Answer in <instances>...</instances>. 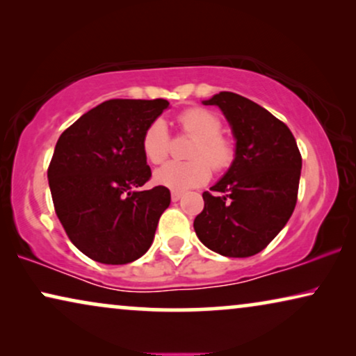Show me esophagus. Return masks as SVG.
<instances>
[{
  "label": "esophagus",
  "mask_w": 356,
  "mask_h": 356,
  "mask_svg": "<svg viewBox=\"0 0 356 356\" xmlns=\"http://www.w3.org/2000/svg\"><path fill=\"white\" fill-rule=\"evenodd\" d=\"M179 199H181V193H179V191H172V201L177 202V201H179Z\"/></svg>",
  "instance_id": "esophagus-1"
}]
</instances>
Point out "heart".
<instances>
[{
	"label": "heart",
	"instance_id": "heart-1",
	"mask_svg": "<svg viewBox=\"0 0 356 356\" xmlns=\"http://www.w3.org/2000/svg\"><path fill=\"white\" fill-rule=\"evenodd\" d=\"M184 134L194 139L188 162H168L154 175L155 183L172 191L201 186L211 178V167L223 172L235 159V145L222 133V121L206 108H188L178 116ZM143 150L149 162L162 163L170 154V134L162 120H155L145 129Z\"/></svg>",
	"mask_w": 356,
	"mask_h": 356
}]
</instances>
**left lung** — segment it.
I'll return each instance as SVG.
<instances>
[{
    "instance_id": "obj_1",
    "label": "left lung",
    "mask_w": 356,
    "mask_h": 356,
    "mask_svg": "<svg viewBox=\"0 0 356 356\" xmlns=\"http://www.w3.org/2000/svg\"><path fill=\"white\" fill-rule=\"evenodd\" d=\"M202 104L223 111L236 149L212 193H202L204 209L194 218V230L218 254L254 256L293 213L301 175L298 145L289 126L246 97L220 92Z\"/></svg>"
}]
</instances>
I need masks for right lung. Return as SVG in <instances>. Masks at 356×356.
<instances>
[{
	"instance_id": "add662e5",
	"label": "right lung",
	"mask_w": 356,
	"mask_h": 356,
	"mask_svg": "<svg viewBox=\"0 0 356 356\" xmlns=\"http://www.w3.org/2000/svg\"><path fill=\"white\" fill-rule=\"evenodd\" d=\"M168 106L163 99H113L97 105L58 139L48 167L53 206L77 250L102 264H128L152 245L170 206L143 150L145 129Z\"/></svg>"
}]
</instances>
